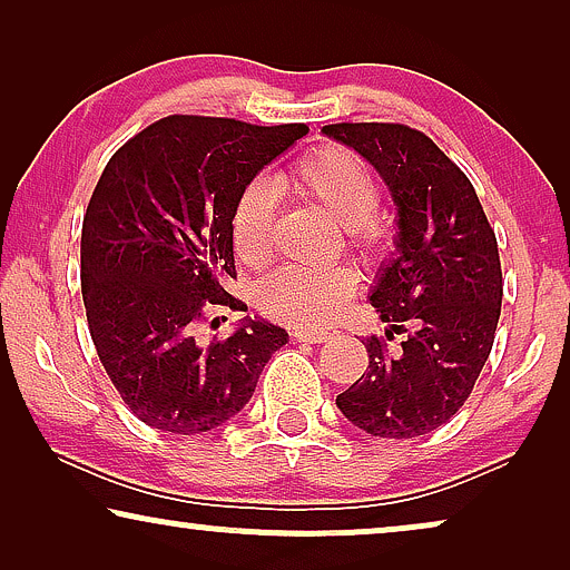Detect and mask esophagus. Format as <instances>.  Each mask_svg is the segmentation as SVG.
<instances>
[{
  "label": "esophagus",
  "instance_id": "esophagus-1",
  "mask_svg": "<svg viewBox=\"0 0 570 570\" xmlns=\"http://www.w3.org/2000/svg\"><path fill=\"white\" fill-rule=\"evenodd\" d=\"M293 337L298 342H311V345H322V342L332 340V332L324 330H295Z\"/></svg>",
  "mask_w": 570,
  "mask_h": 570
}]
</instances>
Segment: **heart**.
Listing matches in <instances>:
<instances>
[{
  "mask_svg": "<svg viewBox=\"0 0 570 570\" xmlns=\"http://www.w3.org/2000/svg\"><path fill=\"white\" fill-rule=\"evenodd\" d=\"M279 181L332 215L342 225L350 248L363 256H376L384 248L386 238L376 220L381 184L368 163L350 147H316L295 160ZM275 217V191L262 178H254L238 191L230 209V240L240 262L262 264L269 259ZM355 287V272L345 264L326 269L279 267L256 287V306L277 322L324 326L347 306Z\"/></svg>",
  "mask_w": 570,
  "mask_h": 570,
  "instance_id": "obj_1",
  "label": "heart"
}]
</instances>
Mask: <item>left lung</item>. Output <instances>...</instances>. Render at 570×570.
Returning <instances> with one entry per match:
<instances>
[{
  "mask_svg": "<svg viewBox=\"0 0 570 570\" xmlns=\"http://www.w3.org/2000/svg\"><path fill=\"white\" fill-rule=\"evenodd\" d=\"M326 137L361 153L392 191L396 254L379 272L371 306L404 333L392 354L368 337V368L337 407L379 439H417L449 423L493 350L503 275L498 240L464 170L404 124H330Z\"/></svg>",
  "mask_w": 570,
  "mask_h": 570,
  "instance_id": "1",
  "label": "left lung"
}]
</instances>
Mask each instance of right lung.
Returning <instances> with one entry per match:
<instances>
[{
  "mask_svg": "<svg viewBox=\"0 0 570 570\" xmlns=\"http://www.w3.org/2000/svg\"><path fill=\"white\" fill-rule=\"evenodd\" d=\"M303 135L306 124L176 114L121 145L98 178L80 244L90 337L127 407L160 433L228 423L287 342L262 318L213 342L199 326L220 308H246L225 291L236 279L233 202Z\"/></svg>",
  "mask_w": 570,
  "mask_h": 570,
  "instance_id": "add662e5",
  "label": "right lung"
}]
</instances>
